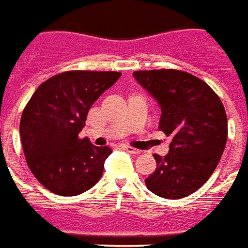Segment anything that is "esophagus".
Listing matches in <instances>:
<instances>
[{
	"instance_id": "1",
	"label": "esophagus",
	"mask_w": 248,
	"mask_h": 248,
	"mask_svg": "<svg viewBox=\"0 0 248 248\" xmlns=\"http://www.w3.org/2000/svg\"><path fill=\"white\" fill-rule=\"evenodd\" d=\"M123 148L125 149L127 152H129V154H133V155H138V154H140V149L133 148V147H131V145H124Z\"/></svg>"
}]
</instances>
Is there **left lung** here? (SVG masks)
Listing matches in <instances>:
<instances>
[{"label":"left lung","mask_w":248,"mask_h":248,"mask_svg":"<svg viewBox=\"0 0 248 248\" xmlns=\"http://www.w3.org/2000/svg\"><path fill=\"white\" fill-rule=\"evenodd\" d=\"M136 81L159 103V128L171 138L164 157L145 179L160 198L182 199L210 179L227 141V115L222 101L203 80L176 69L133 72Z\"/></svg>","instance_id":"obj_1"}]
</instances>
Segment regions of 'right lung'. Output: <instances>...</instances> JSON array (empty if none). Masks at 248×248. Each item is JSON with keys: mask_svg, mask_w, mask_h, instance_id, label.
<instances>
[{"mask_svg": "<svg viewBox=\"0 0 248 248\" xmlns=\"http://www.w3.org/2000/svg\"><path fill=\"white\" fill-rule=\"evenodd\" d=\"M120 72L69 71L37 88L20 123L21 143L31 173L53 194L76 196L100 180L109 147L78 138L93 103Z\"/></svg>", "mask_w": 248, "mask_h": 248, "instance_id": "right-lung-1", "label": "right lung"}]
</instances>
